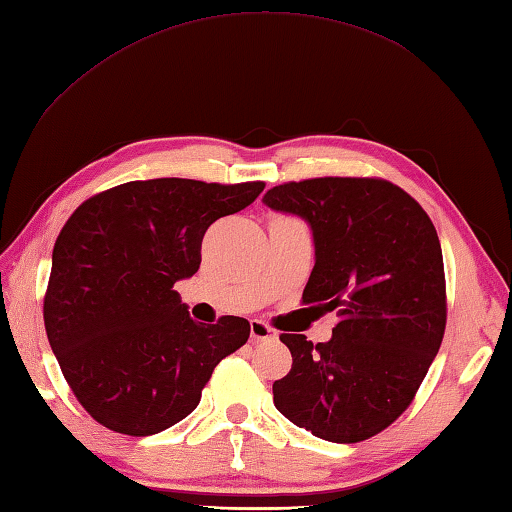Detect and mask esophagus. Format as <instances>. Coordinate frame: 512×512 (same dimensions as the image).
<instances>
[{
    "label": "esophagus",
    "instance_id": "obj_1",
    "mask_svg": "<svg viewBox=\"0 0 512 512\" xmlns=\"http://www.w3.org/2000/svg\"><path fill=\"white\" fill-rule=\"evenodd\" d=\"M249 336H252V340H269L274 338L276 333L271 327H267L263 320H252L249 322Z\"/></svg>",
    "mask_w": 512,
    "mask_h": 512
}]
</instances>
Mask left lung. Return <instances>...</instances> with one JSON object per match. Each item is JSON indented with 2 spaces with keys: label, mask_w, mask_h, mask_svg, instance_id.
Masks as SVG:
<instances>
[{
  "label": "left lung",
  "mask_w": 512,
  "mask_h": 512,
  "mask_svg": "<svg viewBox=\"0 0 512 512\" xmlns=\"http://www.w3.org/2000/svg\"><path fill=\"white\" fill-rule=\"evenodd\" d=\"M263 203L309 225L316 265L302 302L340 316L329 342L280 336L294 362L274 382L276 409L320 440H369L406 411L440 351V238L420 203L382 179L285 183Z\"/></svg>",
  "instance_id": "8db88e82"
}]
</instances>
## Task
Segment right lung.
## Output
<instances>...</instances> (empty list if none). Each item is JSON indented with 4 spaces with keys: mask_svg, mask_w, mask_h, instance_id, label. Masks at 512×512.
<instances>
[{
    "mask_svg": "<svg viewBox=\"0 0 512 512\" xmlns=\"http://www.w3.org/2000/svg\"><path fill=\"white\" fill-rule=\"evenodd\" d=\"M265 183L130 181L81 203L57 236L44 298L50 349L99 424L145 437L190 415L249 322L190 318L174 283L201 265L214 221L245 210Z\"/></svg>",
    "mask_w": 512,
    "mask_h": 512,
    "instance_id": "add662e5",
    "label": "right lung"
}]
</instances>
